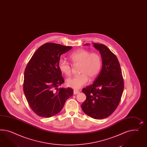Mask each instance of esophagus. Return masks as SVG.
<instances>
[{"label":"esophagus","instance_id":"obj_1","mask_svg":"<svg viewBox=\"0 0 147 147\" xmlns=\"http://www.w3.org/2000/svg\"><path fill=\"white\" fill-rule=\"evenodd\" d=\"M73 92H74V95H76V94H78V93H79L80 91H79V90H74Z\"/></svg>","mask_w":147,"mask_h":147}]
</instances>
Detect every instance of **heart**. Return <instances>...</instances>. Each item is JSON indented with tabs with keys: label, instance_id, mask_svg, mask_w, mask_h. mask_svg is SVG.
Masks as SVG:
<instances>
[{
	"label": "heart",
	"instance_id": "obj_1",
	"mask_svg": "<svg viewBox=\"0 0 147 147\" xmlns=\"http://www.w3.org/2000/svg\"><path fill=\"white\" fill-rule=\"evenodd\" d=\"M69 57L73 64L79 65V73L80 74L68 79L66 81L68 87L79 89L87 84L88 78L92 80L98 75L102 65V58L98 53L79 49L73 52ZM58 65L60 71L63 74L66 76L71 75V67L67 61L60 59Z\"/></svg>",
	"mask_w": 147,
	"mask_h": 147
}]
</instances>
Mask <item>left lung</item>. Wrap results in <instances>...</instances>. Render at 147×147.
<instances>
[{"label": "left lung", "mask_w": 147, "mask_h": 147, "mask_svg": "<svg viewBox=\"0 0 147 147\" xmlns=\"http://www.w3.org/2000/svg\"><path fill=\"white\" fill-rule=\"evenodd\" d=\"M93 44L102 56V67L95 82L83 88L82 92L87 98L81 108L91 118L102 119L111 115L118 107L124 83L120 65L115 55L104 44Z\"/></svg>", "instance_id": "obj_1"}]
</instances>
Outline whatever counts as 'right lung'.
<instances>
[{
    "instance_id": "1",
    "label": "right lung",
    "mask_w": 147,
    "mask_h": 147,
    "mask_svg": "<svg viewBox=\"0 0 147 147\" xmlns=\"http://www.w3.org/2000/svg\"><path fill=\"white\" fill-rule=\"evenodd\" d=\"M72 49L59 44L40 46L28 62L24 73V92L32 110L49 118L62 110L73 94L71 88H58L65 81L58 68L60 56Z\"/></svg>"
}]
</instances>
